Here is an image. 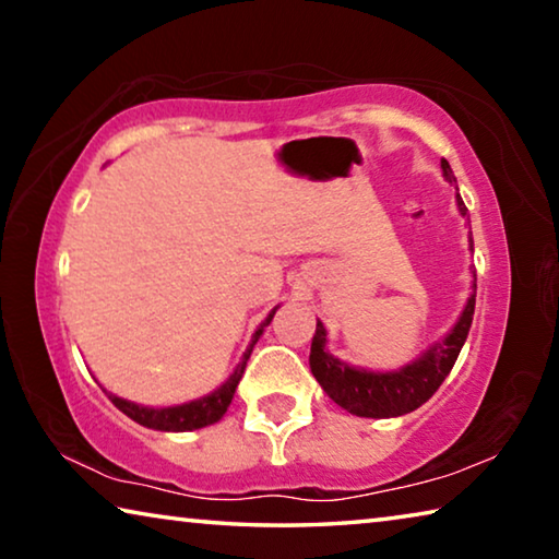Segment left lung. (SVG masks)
Wrapping results in <instances>:
<instances>
[{"instance_id":"1","label":"left lung","mask_w":559,"mask_h":559,"mask_svg":"<svg viewBox=\"0 0 559 559\" xmlns=\"http://www.w3.org/2000/svg\"><path fill=\"white\" fill-rule=\"evenodd\" d=\"M441 173L449 182H456L447 159H441ZM456 204L461 216L468 219V210L466 204H463L461 194H456ZM473 278H476V273H473ZM471 288L473 290L466 306L461 310L456 325H453L439 343L424 349L414 362L392 372H372L365 370V367H353L343 362V359H337L335 355H330L328 330L318 320L313 345H310V372H313V377L320 382V386H323V392L330 400L355 416L390 419V416H402L419 409V406L424 402H429V396L439 390L441 382L447 380L463 343H466L473 323V310H476V281H473Z\"/></svg>"}]
</instances>
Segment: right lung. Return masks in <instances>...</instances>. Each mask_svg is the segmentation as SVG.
Returning <instances> with one entry per match:
<instances>
[{"label": "right lung", "instance_id": "add662e5", "mask_svg": "<svg viewBox=\"0 0 559 559\" xmlns=\"http://www.w3.org/2000/svg\"><path fill=\"white\" fill-rule=\"evenodd\" d=\"M276 310H278V306L271 310L266 320H263V323L257 328V333L251 335V343H249V347H246L241 362L236 365V370L229 374V380H226L222 386H216L214 392L200 396V400L175 404V406H143V404L122 400V396H116L108 390H103V392L108 394V400L116 404L122 414L130 416L132 421H138L140 427L157 429V431H194V429L210 427V424L219 421L226 414V409H229L236 386H239L241 374L246 370V362H249V357H251V349L259 343V337L263 335V330H266L273 316H276Z\"/></svg>", "mask_w": 559, "mask_h": 559}]
</instances>
